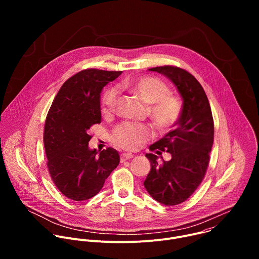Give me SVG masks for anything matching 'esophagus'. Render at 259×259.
<instances>
[{
    "instance_id": "esophagus-1",
    "label": "esophagus",
    "mask_w": 259,
    "mask_h": 259,
    "mask_svg": "<svg viewBox=\"0 0 259 259\" xmlns=\"http://www.w3.org/2000/svg\"><path fill=\"white\" fill-rule=\"evenodd\" d=\"M133 158V155L130 154V153H124L121 155V162H124L126 160H129V159H132Z\"/></svg>"
}]
</instances>
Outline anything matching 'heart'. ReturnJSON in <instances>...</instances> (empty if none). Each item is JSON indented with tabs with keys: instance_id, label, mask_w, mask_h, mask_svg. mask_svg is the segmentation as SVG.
Listing matches in <instances>:
<instances>
[{
	"instance_id": "obj_1",
	"label": "heart",
	"mask_w": 259,
	"mask_h": 259,
	"mask_svg": "<svg viewBox=\"0 0 259 259\" xmlns=\"http://www.w3.org/2000/svg\"><path fill=\"white\" fill-rule=\"evenodd\" d=\"M121 86L149 104V116L159 130L167 131L178 121L181 114L180 101L170 94L169 87L162 80L146 76L126 80L122 82ZM118 102L119 91L117 87L107 88L101 98L102 112L104 114L113 113ZM152 136L153 130L149 126L123 122L114 129L112 140L124 150H135Z\"/></svg>"
}]
</instances>
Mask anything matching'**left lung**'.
I'll use <instances>...</instances> for the list:
<instances>
[{
    "mask_svg": "<svg viewBox=\"0 0 259 259\" xmlns=\"http://www.w3.org/2000/svg\"><path fill=\"white\" fill-rule=\"evenodd\" d=\"M149 70L168 78L183 100L174 129L150 146L156 155H145L152 166L143 182L145 190L159 203L174 206L190 198L205 176L214 138L213 117L203 87L189 71L171 65ZM163 151L171 160L159 165L156 160Z\"/></svg>",
    "mask_w": 259,
    "mask_h": 259,
    "instance_id": "8db88e82",
    "label": "left lung"
}]
</instances>
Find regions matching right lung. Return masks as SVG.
Here are the masks:
<instances>
[{
  "label": "right lung",
  "mask_w": 259,
  "mask_h": 259,
  "mask_svg": "<svg viewBox=\"0 0 259 259\" xmlns=\"http://www.w3.org/2000/svg\"><path fill=\"white\" fill-rule=\"evenodd\" d=\"M122 71L89 68L70 77L49 109L44 130L47 166L56 188L70 200L91 199L120 163L119 153L107 147L89 149L88 130L101 122L100 93Z\"/></svg>",
  "instance_id": "right-lung-1"
}]
</instances>
